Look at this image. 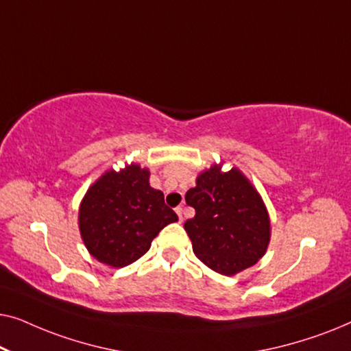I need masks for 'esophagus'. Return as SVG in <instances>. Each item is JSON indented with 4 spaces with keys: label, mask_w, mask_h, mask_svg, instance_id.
Segmentation results:
<instances>
[{
    "label": "esophagus",
    "mask_w": 351,
    "mask_h": 351,
    "mask_svg": "<svg viewBox=\"0 0 351 351\" xmlns=\"http://www.w3.org/2000/svg\"><path fill=\"white\" fill-rule=\"evenodd\" d=\"M176 213H177V215H179V220L182 222V220H184V209L179 206V208H176Z\"/></svg>",
    "instance_id": "1"
}]
</instances>
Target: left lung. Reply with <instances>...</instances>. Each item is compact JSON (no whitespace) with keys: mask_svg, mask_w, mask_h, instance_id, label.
I'll use <instances>...</instances> for the list:
<instances>
[{"mask_svg":"<svg viewBox=\"0 0 351 351\" xmlns=\"http://www.w3.org/2000/svg\"><path fill=\"white\" fill-rule=\"evenodd\" d=\"M195 217L185 222L195 256L220 275L252 267L270 243L267 208L246 176L237 167L222 172L210 166L185 195Z\"/></svg>","mask_w":351,"mask_h":351,"instance_id":"obj_1","label":"left lung"}]
</instances>
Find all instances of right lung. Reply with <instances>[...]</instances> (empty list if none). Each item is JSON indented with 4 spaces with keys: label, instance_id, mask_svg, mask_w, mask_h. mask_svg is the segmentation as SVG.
I'll use <instances>...</instances> for the list:
<instances>
[{
    "label": "right lung",
    "instance_id": "obj_1",
    "mask_svg": "<svg viewBox=\"0 0 351 351\" xmlns=\"http://www.w3.org/2000/svg\"><path fill=\"white\" fill-rule=\"evenodd\" d=\"M150 172L129 165L110 169L89 186L80 206L81 238L89 254L105 265L121 268L141 258L153 238L179 217L162 191L148 184Z\"/></svg>",
    "mask_w": 351,
    "mask_h": 351
}]
</instances>
